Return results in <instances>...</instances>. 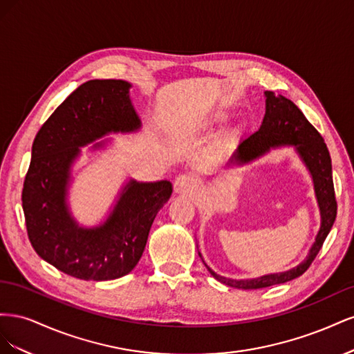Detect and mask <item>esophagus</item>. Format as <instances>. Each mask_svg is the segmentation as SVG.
<instances>
[{"label": "esophagus", "instance_id": "1", "mask_svg": "<svg viewBox=\"0 0 354 354\" xmlns=\"http://www.w3.org/2000/svg\"><path fill=\"white\" fill-rule=\"evenodd\" d=\"M198 190L196 180L189 174H181L174 180V192L178 195H192Z\"/></svg>", "mask_w": 354, "mask_h": 354}]
</instances>
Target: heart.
<instances>
[{"label": "heart", "instance_id": "b5f03b06", "mask_svg": "<svg viewBox=\"0 0 354 354\" xmlns=\"http://www.w3.org/2000/svg\"><path fill=\"white\" fill-rule=\"evenodd\" d=\"M218 120H221V118H218Z\"/></svg>", "mask_w": 354, "mask_h": 354}]
</instances>
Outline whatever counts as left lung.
Masks as SVG:
<instances>
[{
	"label": "left lung",
	"mask_w": 354,
	"mask_h": 354,
	"mask_svg": "<svg viewBox=\"0 0 354 354\" xmlns=\"http://www.w3.org/2000/svg\"><path fill=\"white\" fill-rule=\"evenodd\" d=\"M266 115L260 130L246 137L245 140L239 143L238 149L230 158V162L245 164L261 156L270 147L282 145L295 146L299 156L303 158L310 173L313 176L320 216H322V226H320L316 242L313 243L312 250H310L307 259L288 272L266 274L250 281H233L218 276L208 267L209 273L218 282L238 289L267 288L285 283L301 276L316 259L337 217V199L334 181H332L330 156L326 143L324 142V137L307 121V118L297 108L295 103L282 97V95L276 97L272 91H266Z\"/></svg>",
	"instance_id": "left-lung-1"
}]
</instances>
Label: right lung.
I'll return each instance as SVG.
<instances>
[{
  "label": "right lung",
  "instance_id": "1",
  "mask_svg": "<svg viewBox=\"0 0 354 354\" xmlns=\"http://www.w3.org/2000/svg\"><path fill=\"white\" fill-rule=\"evenodd\" d=\"M130 87L122 80L81 84L42 124L32 145L22 190L28 238L42 260L77 279L111 281L130 273L145 251L158 211L173 192L167 180L130 181L100 227L81 229L69 216V168L80 146L106 133L140 127Z\"/></svg>",
  "mask_w": 354,
  "mask_h": 354
}]
</instances>
